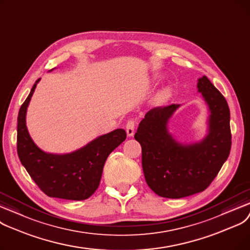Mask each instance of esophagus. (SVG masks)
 I'll list each match as a JSON object with an SVG mask.
<instances>
[{"mask_svg": "<svg viewBox=\"0 0 250 250\" xmlns=\"http://www.w3.org/2000/svg\"><path fill=\"white\" fill-rule=\"evenodd\" d=\"M134 129H135V121L133 119H129L127 124H126V132L128 136H133L134 134Z\"/></svg>", "mask_w": 250, "mask_h": 250, "instance_id": "esophagus-1", "label": "esophagus"}]
</instances>
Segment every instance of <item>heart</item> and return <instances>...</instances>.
I'll use <instances>...</instances> for the list:
<instances>
[{"mask_svg":"<svg viewBox=\"0 0 250 250\" xmlns=\"http://www.w3.org/2000/svg\"><path fill=\"white\" fill-rule=\"evenodd\" d=\"M169 96H170V90L164 89L163 91H161V92L159 93V96H158V98H157V101H158L159 103H162V102L167 100V99L169 98Z\"/></svg>","mask_w":250,"mask_h":250,"instance_id":"b5f03b06","label":"heart"}]
</instances>
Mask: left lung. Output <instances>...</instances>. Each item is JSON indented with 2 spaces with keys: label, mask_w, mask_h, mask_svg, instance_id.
I'll list each match as a JSON object with an SVG mask.
<instances>
[{
  "label": "left lung",
  "mask_w": 250,
  "mask_h": 250,
  "mask_svg": "<svg viewBox=\"0 0 250 250\" xmlns=\"http://www.w3.org/2000/svg\"><path fill=\"white\" fill-rule=\"evenodd\" d=\"M210 112L208 133L194 145L183 146L168 132L167 124L180 104L157 106L139 123L134 138L142 149V170L154 193L182 198L204 191L215 179L231 150L227 101L207 76L197 82Z\"/></svg>",
  "instance_id": "8db88e82"
}]
</instances>
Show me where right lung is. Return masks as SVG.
<instances>
[{
	"instance_id": "right-lung-1",
	"label": "right lung",
	"mask_w": 250,
	"mask_h": 250,
	"mask_svg": "<svg viewBox=\"0 0 250 250\" xmlns=\"http://www.w3.org/2000/svg\"><path fill=\"white\" fill-rule=\"evenodd\" d=\"M33 84L17 118V153L21 164L42 191L50 197L84 200L98 189L109 154L126 139L124 129L99 136L82 148L67 154L42 151L34 144L25 123L27 106L37 87Z\"/></svg>"
}]
</instances>
